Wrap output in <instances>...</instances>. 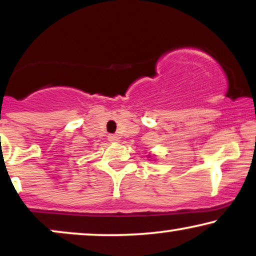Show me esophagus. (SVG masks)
<instances>
[{
	"instance_id": "esophagus-1",
	"label": "esophagus",
	"mask_w": 256,
	"mask_h": 256,
	"mask_svg": "<svg viewBox=\"0 0 256 256\" xmlns=\"http://www.w3.org/2000/svg\"><path fill=\"white\" fill-rule=\"evenodd\" d=\"M108 140H110L112 143H116V142H119V137H118V136H116V134H110V136L108 137Z\"/></svg>"
}]
</instances>
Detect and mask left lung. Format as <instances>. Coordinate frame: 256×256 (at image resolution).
Instances as JSON below:
<instances>
[{
    "label": "left lung",
    "mask_w": 256,
    "mask_h": 256,
    "mask_svg": "<svg viewBox=\"0 0 256 256\" xmlns=\"http://www.w3.org/2000/svg\"><path fill=\"white\" fill-rule=\"evenodd\" d=\"M148 156H149V155H148Z\"/></svg>",
    "instance_id": "1"
}]
</instances>
